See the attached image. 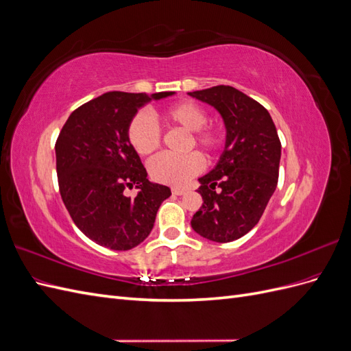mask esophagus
Masks as SVG:
<instances>
[{"instance_id":"1","label":"esophagus","mask_w":351,"mask_h":351,"mask_svg":"<svg viewBox=\"0 0 351 351\" xmlns=\"http://www.w3.org/2000/svg\"><path fill=\"white\" fill-rule=\"evenodd\" d=\"M171 192H173V195L180 196V195L186 193V189H182V187H174V189H171Z\"/></svg>"}]
</instances>
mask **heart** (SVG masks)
<instances>
[{
	"label": "heart",
	"instance_id": "b5f03b06",
	"mask_svg": "<svg viewBox=\"0 0 351 351\" xmlns=\"http://www.w3.org/2000/svg\"><path fill=\"white\" fill-rule=\"evenodd\" d=\"M167 125H176L190 133L187 141V149L196 145L208 156L218 152L224 142V134L214 125H205L208 123V112L199 104L192 101H182L169 105L159 114ZM127 137L133 149L142 155L154 154L161 146V133L149 115H134L129 127ZM204 168V158L196 152H190L183 156H173L161 154L152 158L147 165L149 176L158 183L168 186H183L190 178L197 176Z\"/></svg>",
	"mask_w": 351,
	"mask_h": 351
}]
</instances>
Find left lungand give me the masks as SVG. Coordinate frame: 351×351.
Returning a JSON list of instances; mask_svg holds the SVG:
<instances>
[{
	"label": "left lung",
	"instance_id": "1",
	"mask_svg": "<svg viewBox=\"0 0 351 351\" xmlns=\"http://www.w3.org/2000/svg\"><path fill=\"white\" fill-rule=\"evenodd\" d=\"M212 105L227 129L217 167L200 177L204 204L190 224L217 243L243 237L258 224L278 183L281 142L267 108L232 86L189 92Z\"/></svg>",
	"mask_w": 351,
	"mask_h": 351
}]
</instances>
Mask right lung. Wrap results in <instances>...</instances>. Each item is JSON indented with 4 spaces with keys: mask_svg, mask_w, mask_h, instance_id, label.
Segmentation results:
<instances>
[{
    "mask_svg": "<svg viewBox=\"0 0 351 351\" xmlns=\"http://www.w3.org/2000/svg\"><path fill=\"white\" fill-rule=\"evenodd\" d=\"M174 92H107L74 110L56 142L57 176L62 202L74 224L99 246L130 250L152 231L156 212L171 196L167 186L151 183L127 127L151 99ZM136 185L134 198L123 195Z\"/></svg>",
    "mask_w": 351,
    "mask_h": 351,
    "instance_id": "right-lung-1",
    "label": "right lung"
}]
</instances>
